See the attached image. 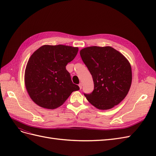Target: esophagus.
Listing matches in <instances>:
<instances>
[{"label":"esophagus","mask_w":156,"mask_h":156,"mask_svg":"<svg viewBox=\"0 0 156 156\" xmlns=\"http://www.w3.org/2000/svg\"><path fill=\"white\" fill-rule=\"evenodd\" d=\"M79 87L80 89H81V88H82V87H83V84H82L81 83H80L79 84Z\"/></svg>","instance_id":"34e87169"}]
</instances>
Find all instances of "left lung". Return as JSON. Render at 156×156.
Returning <instances> with one entry per match:
<instances>
[{"label": "left lung", "mask_w": 156, "mask_h": 156, "mask_svg": "<svg viewBox=\"0 0 156 156\" xmlns=\"http://www.w3.org/2000/svg\"><path fill=\"white\" fill-rule=\"evenodd\" d=\"M80 55L90 72L94 88L84 93L94 107L107 110L124 100L131 84L132 73L129 62L120 52L111 47L92 46L84 48Z\"/></svg>", "instance_id": "8db88e82"}]
</instances>
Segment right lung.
Returning <instances> with one entry per match:
<instances>
[{"mask_svg": "<svg viewBox=\"0 0 156 156\" xmlns=\"http://www.w3.org/2000/svg\"><path fill=\"white\" fill-rule=\"evenodd\" d=\"M79 49L57 45H43L30 57L25 69V86L37 105L54 109L62 105L79 87L72 83L66 69L76 56Z\"/></svg>", "mask_w": 156, "mask_h": 156, "instance_id": "right-lung-1", "label": "right lung"}]
</instances>
